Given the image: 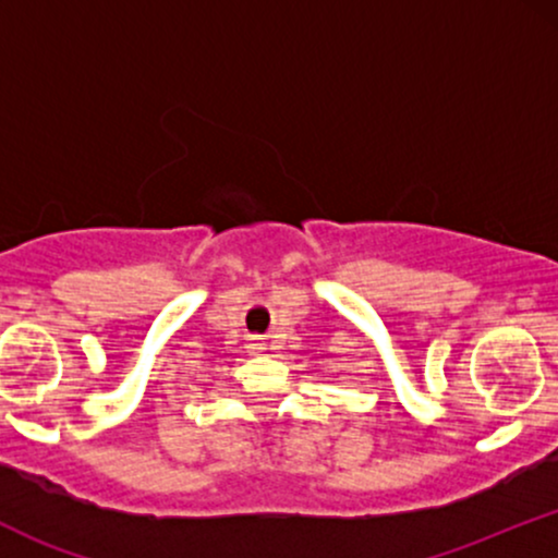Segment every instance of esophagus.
<instances>
[{
    "label": "esophagus",
    "instance_id": "34e87169",
    "mask_svg": "<svg viewBox=\"0 0 558 558\" xmlns=\"http://www.w3.org/2000/svg\"><path fill=\"white\" fill-rule=\"evenodd\" d=\"M254 345H262V343H254Z\"/></svg>",
    "mask_w": 558,
    "mask_h": 558
}]
</instances>
